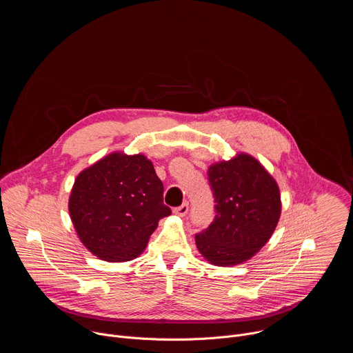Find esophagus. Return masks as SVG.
<instances>
[{"label":"esophagus","mask_w":353,"mask_h":353,"mask_svg":"<svg viewBox=\"0 0 353 353\" xmlns=\"http://www.w3.org/2000/svg\"><path fill=\"white\" fill-rule=\"evenodd\" d=\"M187 212H188V204H187V203H184V204H181L180 207H177V208L173 210V214L177 215V216H185Z\"/></svg>","instance_id":"esophagus-1"}]
</instances>
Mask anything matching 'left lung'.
<instances>
[{
  "label": "left lung",
  "mask_w": 353,
  "mask_h": 353,
  "mask_svg": "<svg viewBox=\"0 0 353 353\" xmlns=\"http://www.w3.org/2000/svg\"><path fill=\"white\" fill-rule=\"evenodd\" d=\"M208 180L216 215L205 230L195 234L196 248L218 267L245 263L267 244L278 225L279 187L248 154L211 165Z\"/></svg>",
  "instance_id": "1"
}]
</instances>
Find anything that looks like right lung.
I'll use <instances>...</instances> for the list:
<instances>
[{
  "label": "right lung",
  "mask_w": 353,
  "mask_h": 353,
  "mask_svg": "<svg viewBox=\"0 0 353 353\" xmlns=\"http://www.w3.org/2000/svg\"><path fill=\"white\" fill-rule=\"evenodd\" d=\"M68 211L82 244L100 260L137 259L162 218L163 184L145 155L112 152L75 179Z\"/></svg>",
  "instance_id": "1"
}]
</instances>
